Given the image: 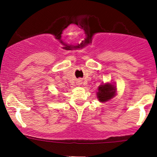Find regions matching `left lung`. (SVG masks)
Masks as SVG:
<instances>
[{
	"instance_id": "1",
	"label": "left lung",
	"mask_w": 157,
	"mask_h": 157,
	"mask_svg": "<svg viewBox=\"0 0 157 157\" xmlns=\"http://www.w3.org/2000/svg\"><path fill=\"white\" fill-rule=\"evenodd\" d=\"M99 91L97 92V98L100 102H105L109 100L115 95L116 88L111 84H103L99 86Z\"/></svg>"
}]
</instances>
